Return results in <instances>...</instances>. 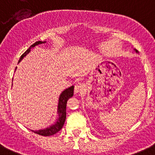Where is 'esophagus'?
Instances as JSON below:
<instances>
[{
	"label": "esophagus",
	"mask_w": 155,
	"mask_h": 155,
	"mask_svg": "<svg viewBox=\"0 0 155 155\" xmlns=\"http://www.w3.org/2000/svg\"><path fill=\"white\" fill-rule=\"evenodd\" d=\"M84 89V87L82 84H77L74 86V92L75 93H79V92H82Z\"/></svg>",
	"instance_id": "34e87169"
}]
</instances>
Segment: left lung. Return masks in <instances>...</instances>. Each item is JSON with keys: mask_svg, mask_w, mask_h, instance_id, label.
<instances>
[{"mask_svg": "<svg viewBox=\"0 0 155 155\" xmlns=\"http://www.w3.org/2000/svg\"><path fill=\"white\" fill-rule=\"evenodd\" d=\"M134 51H135V52H136V53H137V54H138V53H139V52H138V51H137V50H136V49H134Z\"/></svg>", "mask_w": 155, "mask_h": 155, "instance_id": "left-lung-1", "label": "left lung"}]
</instances>
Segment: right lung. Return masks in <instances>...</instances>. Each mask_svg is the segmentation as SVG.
<instances>
[{"label": "right lung", "instance_id": "obj_1", "mask_svg": "<svg viewBox=\"0 0 155 155\" xmlns=\"http://www.w3.org/2000/svg\"><path fill=\"white\" fill-rule=\"evenodd\" d=\"M46 41L42 42V41H38L36 42L34 44H33L32 45L30 46L29 48L21 56L20 59L18 60V63L23 60V58L25 57H26L28 54L30 53V51L32 48H33L34 47H36V45H39L42 44V43H45ZM17 67L15 68L16 70ZM74 95V86H71L68 88L63 91L61 92V94L60 95L59 97V101H58V105H57V118L56 119L55 122L53 124H51V125L48 126L45 128L42 129H39V130H31L32 131L34 132L35 134H37L42 135V136H51V135L55 134L56 133L60 130L63 127V125L65 123V121L66 119V104L67 101L71 97L73 96Z\"/></svg>", "mask_w": 155, "mask_h": 155}]
</instances>
